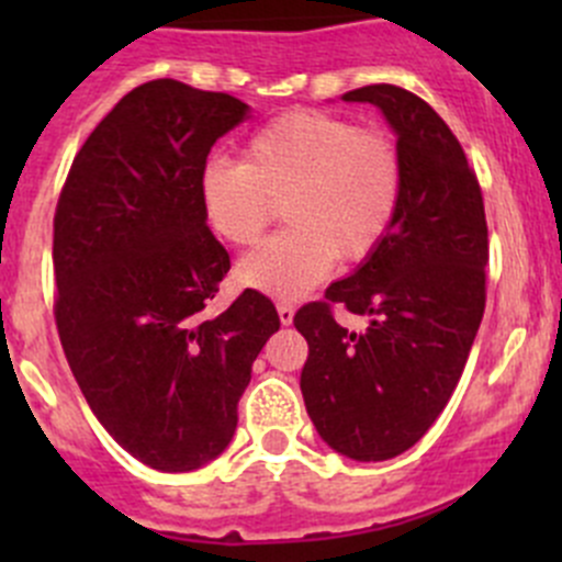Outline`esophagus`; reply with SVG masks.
<instances>
[{
	"label": "esophagus",
	"instance_id": "1",
	"mask_svg": "<svg viewBox=\"0 0 562 562\" xmlns=\"http://www.w3.org/2000/svg\"><path fill=\"white\" fill-rule=\"evenodd\" d=\"M277 313H280V323H282V326H291L293 315H296V310H293V304L280 302V304H277Z\"/></svg>",
	"mask_w": 562,
	"mask_h": 562
}]
</instances>
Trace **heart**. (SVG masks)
<instances>
[{"instance_id": "b5f03b06", "label": "heart", "mask_w": 562, "mask_h": 562, "mask_svg": "<svg viewBox=\"0 0 562 562\" xmlns=\"http://www.w3.org/2000/svg\"><path fill=\"white\" fill-rule=\"evenodd\" d=\"M405 190V162L386 130L337 113L293 108L245 144V162L212 157L198 195L209 228L247 247L274 220L291 225L241 258L245 288L296 299L317 285L334 258L361 263L386 241Z\"/></svg>"}]
</instances>
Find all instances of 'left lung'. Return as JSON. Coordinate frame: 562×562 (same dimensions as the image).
<instances>
[{
  "label": "left lung",
  "instance_id": "1",
  "mask_svg": "<svg viewBox=\"0 0 562 562\" xmlns=\"http://www.w3.org/2000/svg\"><path fill=\"white\" fill-rule=\"evenodd\" d=\"M342 100L386 113L405 190L378 252L304 304L293 326L310 345L302 394L317 435L339 454L381 462L418 443L454 394L484 317L490 234L479 176L432 105L394 83ZM334 303L371 326L342 329Z\"/></svg>",
  "mask_w": 562,
  "mask_h": 562
}]
</instances>
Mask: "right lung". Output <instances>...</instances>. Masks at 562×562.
<instances>
[{"label": "right lung", "instance_id": "1", "mask_svg": "<svg viewBox=\"0 0 562 562\" xmlns=\"http://www.w3.org/2000/svg\"><path fill=\"white\" fill-rule=\"evenodd\" d=\"M247 119L173 78L124 94L78 149L54 214V317L67 364L113 440L162 473L214 459L239 424L252 361L280 328L247 288L203 315L231 269L201 212L217 138Z\"/></svg>", "mask_w": 562, "mask_h": 562}]
</instances>
